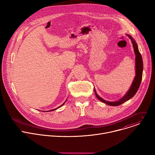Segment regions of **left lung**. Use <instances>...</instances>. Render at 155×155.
<instances>
[{
  "label": "left lung",
  "instance_id": "8db88e82",
  "mask_svg": "<svg viewBox=\"0 0 155 155\" xmlns=\"http://www.w3.org/2000/svg\"><path fill=\"white\" fill-rule=\"evenodd\" d=\"M128 37L131 40L132 45H133V48L134 50V53L136 54V76L134 78V80L132 83V85L129 88V90L127 92V93L119 101H115V102H110L105 101L101 98V97L99 96V95L97 94L95 89H94V93L95 94L97 97V98L100 100L101 102L108 105H111V106H118L123 103L126 102L127 101L131 99L132 97H133L136 93H137L139 87L140 86L141 81H142V72H143V61H142V56L139 51L138 49V46L137 45V43L136 41L133 39L130 35H127Z\"/></svg>",
  "mask_w": 155,
  "mask_h": 155
}]
</instances>
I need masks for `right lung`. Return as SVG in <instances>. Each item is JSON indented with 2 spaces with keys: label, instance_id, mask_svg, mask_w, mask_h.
<instances>
[{
  "label": "right lung",
  "instance_id": "obj_1",
  "mask_svg": "<svg viewBox=\"0 0 155 155\" xmlns=\"http://www.w3.org/2000/svg\"><path fill=\"white\" fill-rule=\"evenodd\" d=\"M65 102H66V101H65V102H64V103H63V104H62V105H61V106H59V107H58V108H54V109H53V110H49V111H48V112H50V111H53V110H56V109H58V108H60L61 107H62V105H64V104H65Z\"/></svg>",
  "mask_w": 155,
  "mask_h": 155
}]
</instances>
